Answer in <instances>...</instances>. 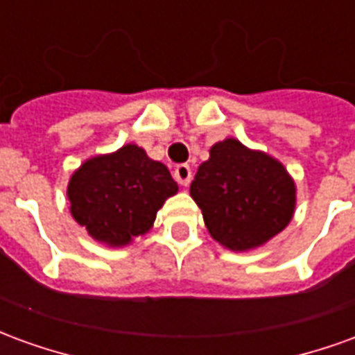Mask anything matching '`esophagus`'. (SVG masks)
Listing matches in <instances>:
<instances>
[{
	"label": "esophagus",
	"mask_w": 355,
	"mask_h": 355,
	"mask_svg": "<svg viewBox=\"0 0 355 355\" xmlns=\"http://www.w3.org/2000/svg\"><path fill=\"white\" fill-rule=\"evenodd\" d=\"M173 177H175V180H177L180 186L190 184V178H192V169H190V165H186V163L177 165L175 171H173Z\"/></svg>",
	"instance_id": "esophagus-1"
}]
</instances>
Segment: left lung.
Returning a JSON list of instances; mask_svg holds the SVG:
<instances>
[{
	"instance_id": "obj_1",
	"label": "left lung",
	"mask_w": 355,
	"mask_h": 355,
	"mask_svg": "<svg viewBox=\"0 0 355 355\" xmlns=\"http://www.w3.org/2000/svg\"><path fill=\"white\" fill-rule=\"evenodd\" d=\"M196 173L190 196L209 234L232 251H247L274 238L295 211V182L279 162L226 139L211 148Z\"/></svg>"
}]
</instances>
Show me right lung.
Masks as SVG:
<instances>
[{
  "label": "right lung",
  "instance_id": "1",
  "mask_svg": "<svg viewBox=\"0 0 355 355\" xmlns=\"http://www.w3.org/2000/svg\"><path fill=\"white\" fill-rule=\"evenodd\" d=\"M177 190L163 163L127 144L83 163L70 178L68 200L73 218L96 241L116 247L146 234L157 209Z\"/></svg>",
  "mask_w": 355,
  "mask_h": 355
}]
</instances>
